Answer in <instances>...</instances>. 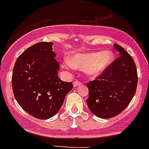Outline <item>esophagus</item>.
Wrapping results in <instances>:
<instances>
[{
	"label": "esophagus",
	"mask_w": 149,
	"mask_h": 149,
	"mask_svg": "<svg viewBox=\"0 0 149 149\" xmlns=\"http://www.w3.org/2000/svg\"><path fill=\"white\" fill-rule=\"evenodd\" d=\"M80 85H82V84L79 81H77V80H76V81L73 82V86H74V87L79 86H80Z\"/></svg>",
	"instance_id": "obj_1"
}]
</instances>
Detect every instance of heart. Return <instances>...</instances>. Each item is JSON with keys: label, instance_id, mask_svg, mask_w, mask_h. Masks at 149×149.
<instances>
[{"label": "heart", "instance_id": "obj_1", "mask_svg": "<svg viewBox=\"0 0 149 149\" xmlns=\"http://www.w3.org/2000/svg\"><path fill=\"white\" fill-rule=\"evenodd\" d=\"M113 53L111 50L104 52H90L85 53H72L65 63L66 68L75 67L84 70L89 77L101 75L113 63Z\"/></svg>", "mask_w": 149, "mask_h": 149}]
</instances>
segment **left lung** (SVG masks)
<instances>
[{"label":"left lung","mask_w":149,"mask_h":149,"mask_svg":"<svg viewBox=\"0 0 149 149\" xmlns=\"http://www.w3.org/2000/svg\"><path fill=\"white\" fill-rule=\"evenodd\" d=\"M120 57L111 63L101 76L86 84V104L98 118H111L125 110L135 94L138 74L135 63L121 46L114 44Z\"/></svg>","instance_id":"8db88e82"}]
</instances>
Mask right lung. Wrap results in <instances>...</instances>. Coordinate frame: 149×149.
<instances>
[{
	"instance_id": "1",
	"label": "right lung",
	"mask_w": 149,
	"mask_h": 149,
	"mask_svg": "<svg viewBox=\"0 0 149 149\" xmlns=\"http://www.w3.org/2000/svg\"><path fill=\"white\" fill-rule=\"evenodd\" d=\"M52 42H39L28 48L17 58L12 72L15 100L35 118L45 120L58 113L72 83L58 78L59 65Z\"/></svg>"
}]
</instances>
